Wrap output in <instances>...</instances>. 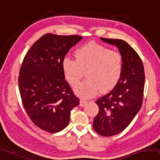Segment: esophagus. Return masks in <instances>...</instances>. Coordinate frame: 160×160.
Here are the masks:
<instances>
[{"instance_id":"obj_1","label":"esophagus","mask_w":160,"mask_h":160,"mask_svg":"<svg viewBox=\"0 0 160 160\" xmlns=\"http://www.w3.org/2000/svg\"><path fill=\"white\" fill-rule=\"evenodd\" d=\"M87 103V102L84 99H80V107H84V106Z\"/></svg>"}]
</instances>
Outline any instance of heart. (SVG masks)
<instances>
[{"instance_id":"obj_1","label":"heart","mask_w":160,"mask_h":160,"mask_svg":"<svg viewBox=\"0 0 160 160\" xmlns=\"http://www.w3.org/2000/svg\"><path fill=\"white\" fill-rule=\"evenodd\" d=\"M76 60L65 58L62 62L64 77L75 86L86 74L87 80L75 88V92L82 98H91L98 93L113 89L122 75L123 59L117 51L101 45L88 43L75 51Z\"/></svg>"}]
</instances>
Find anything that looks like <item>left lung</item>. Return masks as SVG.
<instances>
[{"label": "left lung", "instance_id": "1", "mask_svg": "<svg viewBox=\"0 0 160 160\" xmlns=\"http://www.w3.org/2000/svg\"><path fill=\"white\" fill-rule=\"evenodd\" d=\"M116 46L123 59L122 72L111 92L96 101L99 111L93 120V128L101 136H112L124 130L140 110L144 89V68L138 53L128 42L120 39L101 38Z\"/></svg>", "mask_w": 160, "mask_h": 160}]
</instances>
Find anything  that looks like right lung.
<instances>
[{
  "instance_id": "right-lung-1",
  "label": "right lung",
  "mask_w": 160,
  "mask_h": 160,
  "mask_svg": "<svg viewBox=\"0 0 160 160\" xmlns=\"http://www.w3.org/2000/svg\"><path fill=\"white\" fill-rule=\"evenodd\" d=\"M82 39L48 33L24 57L19 76L22 103L32 122L45 131L54 133L64 129L71 110L79 105V98L65 80L62 62L69 49Z\"/></svg>"
}]
</instances>
